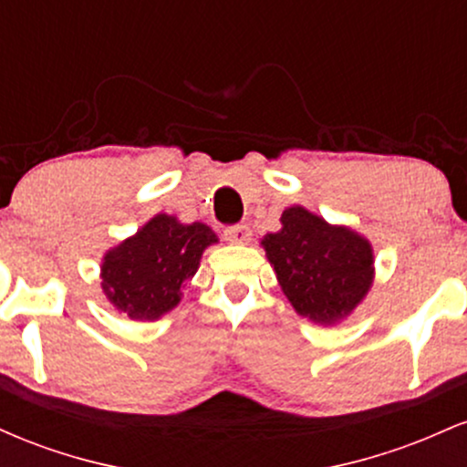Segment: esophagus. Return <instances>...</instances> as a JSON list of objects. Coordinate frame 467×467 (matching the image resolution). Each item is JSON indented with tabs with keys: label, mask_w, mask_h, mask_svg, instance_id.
<instances>
[{
	"label": "esophagus",
	"mask_w": 467,
	"mask_h": 467,
	"mask_svg": "<svg viewBox=\"0 0 467 467\" xmlns=\"http://www.w3.org/2000/svg\"><path fill=\"white\" fill-rule=\"evenodd\" d=\"M252 237V230L244 223H237V226H230L223 230V239L230 241V244H248Z\"/></svg>",
	"instance_id": "34e87169"
}]
</instances>
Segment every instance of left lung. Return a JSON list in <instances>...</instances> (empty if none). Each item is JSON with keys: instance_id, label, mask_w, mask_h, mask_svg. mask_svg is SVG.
I'll use <instances>...</instances> for the list:
<instances>
[{"instance_id": "8db88e82", "label": "left lung", "mask_w": 467, "mask_h": 467, "mask_svg": "<svg viewBox=\"0 0 467 467\" xmlns=\"http://www.w3.org/2000/svg\"><path fill=\"white\" fill-rule=\"evenodd\" d=\"M283 228L261 241L278 283L301 316L334 323L371 287L373 252L367 239L336 228L301 206L287 208Z\"/></svg>"}]
</instances>
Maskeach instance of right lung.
I'll return each mask as SVG.
<instances>
[{"instance_id": "add662e5", "label": "right lung", "mask_w": 467, "mask_h": 467, "mask_svg": "<svg viewBox=\"0 0 467 467\" xmlns=\"http://www.w3.org/2000/svg\"><path fill=\"white\" fill-rule=\"evenodd\" d=\"M217 237L195 222L158 215L136 237L107 252L103 289L116 309L133 320H155L180 303L182 287L197 272L200 256Z\"/></svg>"}]
</instances>
